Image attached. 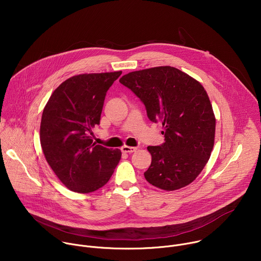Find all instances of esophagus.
Instances as JSON below:
<instances>
[{
	"label": "esophagus",
	"instance_id": "34e87169",
	"mask_svg": "<svg viewBox=\"0 0 261 261\" xmlns=\"http://www.w3.org/2000/svg\"><path fill=\"white\" fill-rule=\"evenodd\" d=\"M122 152L123 153H127V154H131V153H134L137 148L136 147H133V146H128V145H124L122 146Z\"/></svg>",
	"mask_w": 261,
	"mask_h": 261
}]
</instances>
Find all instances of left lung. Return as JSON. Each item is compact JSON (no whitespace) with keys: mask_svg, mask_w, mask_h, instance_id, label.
I'll return each mask as SVG.
<instances>
[{"mask_svg":"<svg viewBox=\"0 0 261 261\" xmlns=\"http://www.w3.org/2000/svg\"><path fill=\"white\" fill-rule=\"evenodd\" d=\"M120 83L141 100L147 118L164 128L165 142L147 146L152 163L145 179L166 191L192 182L207 163L215 141L216 119L204 88L170 66L130 72Z\"/></svg>","mask_w":261,"mask_h":261,"instance_id":"1","label":"left lung"}]
</instances>
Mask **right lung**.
Returning <instances> with one entry per match:
<instances>
[{"instance_id": "right-lung-1", "label": "right lung", "mask_w": 261, "mask_h": 261, "mask_svg": "<svg viewBox=\"0 0 261 261\" xmlns=\"http://www.w3.org/2000/svg\"><path fill=\"white\" fill-rule=\"evenodd\" d=\"M122 71L80 74L62 83L42 114L40 142L48 165L66 187L77 193L98 190L109 180L122 153L96 144L92 128L100 124L108 89Z\"/></svg>"}]
</instances>
